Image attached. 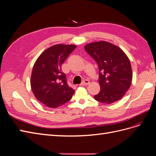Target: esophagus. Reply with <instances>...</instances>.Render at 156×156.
I'll use <instances>...</instances> for the list:
<instances>
[{
	"label": "esophagus",
	"instance_id": "esophagus-1",
	"mask_svg": "<svg viewBox=\"0 0 156 156\" xmlns=\"http://www.w3.org/2000/svg\"><path fill=\"white\" fill-rule=\"evenodd\" d=\"M90 84V81H88V80L87 79H84V81L81 83V86H84V85H88V84Z\"/></svg>",
	"mask_w": 156,
	"mask_h": 156
}]
</instances>
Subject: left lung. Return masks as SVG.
<instances>
[{"instance_id": "1", "label": "left lung", "mask_w": 156, "mask_h": 156, "mask_svg": "<svg viewBox=\"0 0 156 156\" xmlns=\"http://www.w3.org/2000/svg\"><path fill=\"white\" fill-rule=\"evenodd\" d=\"M84 49L96 61L100 71V91L94 99L107 104L120 100L129 88L133 77L128 57L119 47L104 41L88 44Z\"/></svg>"}]
</instances>
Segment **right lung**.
<instances>
[{"mask_svg":"<svg viewBox=\"0 0 156 156\" xmlns=\"http://www.w3.org/2000/svg\"><path fill=\"white\" fill-rule=\"evenodd\" d=\"M75 45L57 44L42 53L33 66L30 85L37 100L49 108H57L69 101L75 90L68 86L61 66Z\"/></svg>","mask_w":156,"mask_h":156,"instance_id":"right-lung-1","label":"right lung"}]
</instances>
